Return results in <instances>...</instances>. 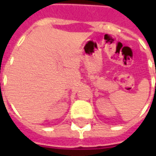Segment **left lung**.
Instances as JSON below:
<instances>
[{"instance_id":"1","label":"left lung","mask_w":156,"mask_h":156,"mask_svg":"<svg viewBox=\"0 0 156 156\" xmlns=\"http://www.w3.org/2000/svg\"><path fill=\"white\" fill-rule=\"evenodd\" d=\"M155 69H156V66H155ZM155 73H156V69H155ZM155 88H156V86H155Z\"/></svg>"}]
</instances>
